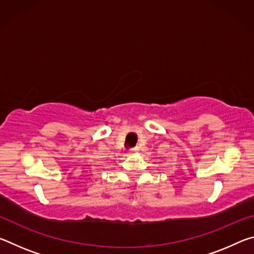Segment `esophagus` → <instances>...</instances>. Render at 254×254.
<instances>
[{"label":"esophagus","instance_id":"obj_1","mask_svg":"<svg viewBox=\"0 0 254 254\" xmlns=\"http://www.w3.org/2000/svg\"><path fill=\"white\" fill-rule=\"evenodd\" d=\"M137 151V148H131L128 149V153H134Z\"/></svg>","mask_w":254,"mask_h":254}]
</instances>
